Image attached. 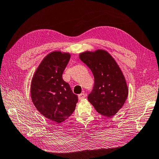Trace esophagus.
I'll list each match as a JSON object with an SVG mask.
<instances>
[{
    "instance_id": "obj_1",
    "label": "esophagus",
    "mask_w": 159,
    "mask_h": 159,
    "mask_svg": "<svg viewBox=\"0 0 159 159\" xmlns=\"http://www.w3.org/2000/svg\"><path fill=\"white\" fill-rule=\"evenodd\" d=\"M85 98V94L82 93H80V95H78V98L79 99H84Z\"/></svg>"
}]
</instances>
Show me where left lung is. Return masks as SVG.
I'll list each match as a JSON object with an SVG mask.
<instances>
[{"label": "left lung", "mask_w": 159, "mask_h": 159, "mask_svg": "<svg viewBox=\"0 0 159 159\" xmlns=\"http://www.w3.org/2000/svg\"><path fill=\"white\" fill-rule=\"evenodd\" d=\"M79 57L94 77V86L88 101L99 114L107 117L113 116L123 106L129 93L121 68L104 50L86 51L80 53Z\"/></svg>", "instance_id": "left-lung-1"}]
</instances>
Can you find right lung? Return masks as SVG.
Wrapping results in <instances>:
<instances>
[{"instance_id": "add662e5", "label": "right lung", "mask_w": 159, "mask_h": 159, "mask_svg": "<svg viewBox=\"0 0 159 159\" xmlns=\"http://www.w3.org/2000/svg\"><path fill=\"white\" fill-rule=\"evenodd\" d=\"M70 57L68 52H50L40 62L31 81V98L34 106L46 118L57 123L73 113L78 101V95L62 78Z\"/></svg>"}]
</instances>
